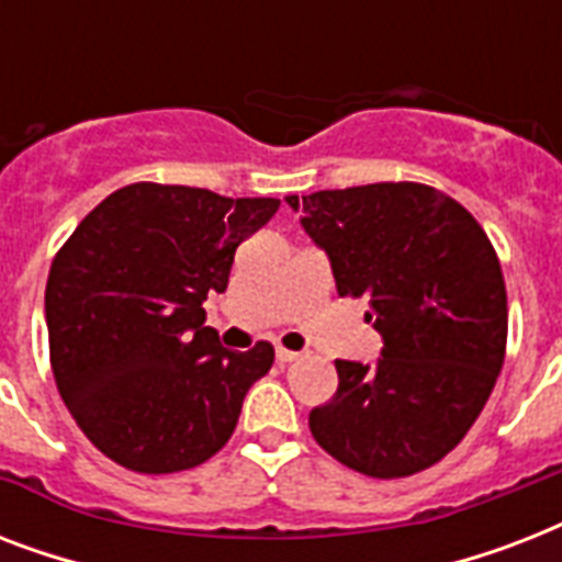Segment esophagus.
Instances as JSON below:
<instances>
[{
  "instance_id": "obj_1",
  "label": "esophagus",
  "mask_w": 562,
  "mask_h": 562,
  "mask_svg": "<svg viewBox=\"0 0 562 562\" xmlns=\"http://www.w3.org/2000/svg\"><path fill=\"white\" fill-rule=\"evenodd\" d=\"M303 359V352H294V350H285V347H277V361L280 364H291V361H300Z\"/></svg>"
}]
</instances>
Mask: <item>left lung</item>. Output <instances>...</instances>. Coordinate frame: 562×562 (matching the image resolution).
I'll use <instances>...</instances> for the list:
<instances>
[{"label": "left lung", "mask_w": 562, "mask_h": 562, "mask_svg": "<svg viewBox=\"0 0 562 562\" xmlns=\"http://www.w3.org/2000/svg\"><path fill=\"white\" fill-rule=\"evenodd\" d=\"M300 224L333 262L341 297H368L382 359L335 361L338 391L308 414L312 437L370 479H405L461 443L507 347V291L481 224L426 183L326 189Z\"/></svg>", "instance_id": "8db88e82"}]
</instances>
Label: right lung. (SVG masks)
<instances>
[{
    "label": "right lung",
    "instance_id": "1",
    "mask_svg": "<svg viewBox=\"0 0 562 562\" xmlns=\"http://www.w3.org/2000/svg\"><path fill=\"white\" fill-rule=\"evenodd\" d=\"M277 198L131 183L104 198L52 259L48 359L83 435L110 461L169 475L210 461L236 431L247 387L273 347L229 352L203 326L236 247Z\"/></svg>",
    "mask_w": 562,
    "mask_h": 562
}]
</instances>
